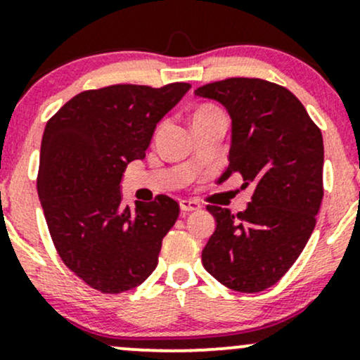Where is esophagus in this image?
Listing matches in <instances>:
<instances>
[{"label": "esophagus", "mask_w": 360, "mask_h": 360, "mask_svg": "<svg viewBox=\"0 0 360 360\" xmlns=\"http://www.w3.org/2000/svg\"><path fill=\"white\" fill-rule=\"evenodd\" d=\"M180 210L188 212V211H199L200 204L194 199H181L180 200Z\"/></svg>", "instance_id": "34e87169"}]
</instances>
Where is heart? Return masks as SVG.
Here are the masks:
<instances>
[{
  "instance_id": "1",
  "label": "heart",
  "mask_w": 360,
  "mask_h": 360,
  "mask_svg": "<svg viewBox=\"0 0 360 360\" xmlns=\"http://www.w3.org/2000/svg\"><path fill=\"white\" fill-rule=\"evenodd\" d=\"M204 110H211V108H202V110H199V111H204Z\"/></svg>"
}]
</instances>
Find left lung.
<instances>
[{"label":"left lung","instance_id":"obj_1","mask_svg":"<svg viewBox=\"0 0 360 360\" xmlns=\"http://www.w3.org/2000/svg\"><path fill=\"white\" fill-rule=\"evenodd\" d=\"M231 118L228 168L252 185L245 211L207 206L216 230L202 250L206 271L225 287L256 293L292 268L316 226L323 200V135L288 89L262 79L219 80L195 89Z\"/></svg>","mask_w":360,"mask_h":360}]
</instances>
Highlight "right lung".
<instances>
[{
	"instance_id": "1",
	"label": "right lung",
	"mask_w": 360,
	"mask_h": 360,
	"mask_svg": "<svg viewBox=\"0 0 360 360\" xmlns=\"http://www.w3.org/2000/svg\"><path fill=\"white\" fill-rule=\"evenodd\" d=\"M188 89L175 82L84 91L46 123L37 194L61 261L89 287L122 293L156 269L179 202L158 195L132 210L123 204L122 176L130 161L144 160L158 122Z\"/></svg>"
}]
</instances>
